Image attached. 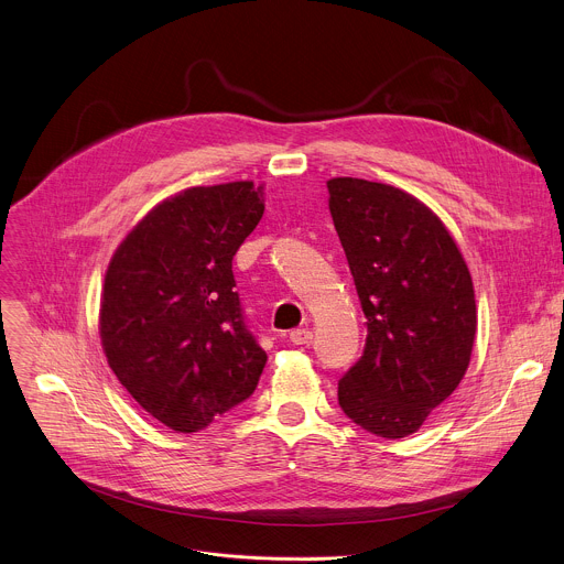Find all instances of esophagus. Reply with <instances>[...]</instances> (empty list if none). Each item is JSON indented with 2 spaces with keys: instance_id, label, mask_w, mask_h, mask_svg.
I'll return each mask as SVG.
<instances>
[{
  "instance_id": "esophagus-1",
  "label": "esophagus",
  "mask_w": 564,
  "mask_h": 564,
  "mask_svg": "<svg viewBox=\"0 0 564 564\" xmlns=\"http://www.w3.org/2000/svg\"><path fill=\"white\" fill-rule=\"evenodd\" d=\"M290 341L294 346H307L312 341V333L307 328H296L290 333Z\"/></svg>"
}]
</instances>
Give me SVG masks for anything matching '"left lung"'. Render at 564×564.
Returning <instances> with one entry per match:
<instances>
[{
	"instance_id": "1",
	"label": "left lung",
	"mask_w": 564,
	"mask_h": 564,
	"mask_svg": "<svg viewBox=\"0 0 564 564\" xmlns=\"http://www.w3.org/2000/svg\"><path fill=\"white\" fill-rule=\"evenodd\" d=\"M328 194L368 330L339 406L372 435L406 437L468 368L473 281L444 223L411 194L361 178H333Z\"/></svg>"
}]
</instances>
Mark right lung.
I'll list each match as a JSON object with an SVG mask.
<instances>
[{
  "label": "right lung",
  "mask_w": 564,
  "mask_h": 564,
  "mask_svg": "<svg viewBox=\"0 0 564 564\" xmlns=\"http://www.w3.org/2000/svg\"><path fill=\"white\" fill-rule=\"evenodd\" d=\"M263 209L250 181L185 189L153 207L109 263L105 355L172 431L196 433L257 390L268 355L246 324L231 259Z\"/></svg>",
  "instance_id": "add662e5"
}]
</instances>
